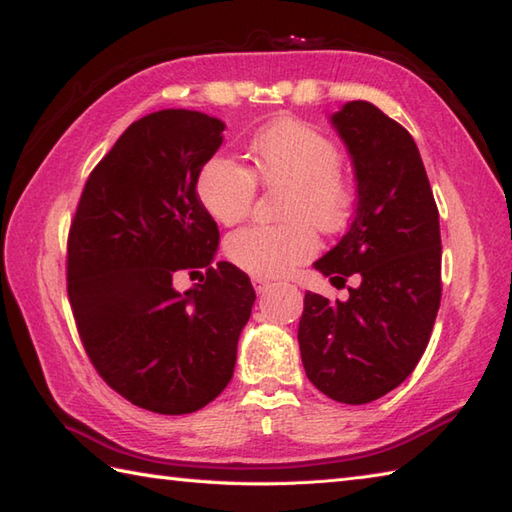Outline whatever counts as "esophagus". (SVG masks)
Listing matches in <instances>:
<instances>
[{
  "label": "esophagus",
  "instance_id": "esophagus-1",
  "mask_svg": "<svg viewBox=\"0 0 512 512\" xmlns=\"http://www.w3.org/2000/svg\"><path fill=\"white\" fill-rule=\"evenodd\" d=\"M250 281H253V288L259 292V295L270 288V279H266V277H253Z\"/></svg>",
  "mask_w": 512,
  "mask_h": 512
}]
</instances>
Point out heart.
<instances>
[{
	"label": "heart",
	"mask_w": 512,
	"mask_h": 512,
	"mask_svg": "<svg viewBox=\"0 0 512 512\" xmlns=\"http://www.w3.org/2000/svg\"><path fill=\"white\" fill-rule=\"evenodd\" d=\"M257 180L284 187L277 226H248L226 239V255L253 277H279L317 250L319 231L332 233L350 215L352 193L341 173V151L319 129L297 118H277L250 140ZM198 198L215 222L233 226L255 200L252 173L226 156H213L198 176Z\"/></svg>",
	"instance_id": "1"
}]
</instances>
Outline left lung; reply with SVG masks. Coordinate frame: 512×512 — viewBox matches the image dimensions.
I'll return each mask as SVG.
<instances>
[{"label": "left lung", "instance_id": "1", "mask_svg": "<svg viewBox=\"0 0 512 512\" xmlns=\"http://www.w3.org/2000/svg\"><path fill=\"white\" fill-rule=\"evenodd\" d=\"M350 151L354 220L314 268L350 299L306 292L299 350L310 383L345 405H365L405 380L427 350L440 308V215L420 151L405 127L367 101L330 116Z\"/></svg>", "mask_w": 512, "mask_h": 512}]
</instances>
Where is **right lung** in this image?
<instances>
[{
	"mask_svg": "<svg viewBox=\"0 0 512 512\" xmlns=\"http://www.w3.org/2000/svg\"><path fill=\"white\" fill-rule=\"evenodd\" d=\"M220 118L160 110L129 125L90 173L68 237V297L101 378L132 405L182 416L231 383L255 290L213 259L220 231L198 198ZM207 270L178 293L180 269Z\"/></svg>",
	"mask_w": 512,
	"mask_h": 512,
	"instance_id": "obj_1",
	"label": "right lung"
}]
</instances>
